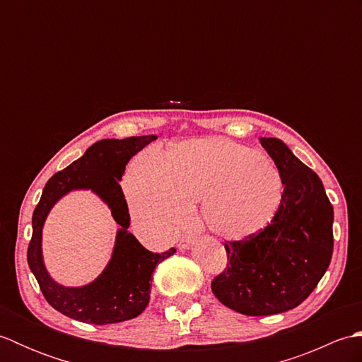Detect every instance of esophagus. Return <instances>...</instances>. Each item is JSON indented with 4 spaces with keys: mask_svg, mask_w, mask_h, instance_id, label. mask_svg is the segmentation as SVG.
<instances>
[{
    "mask_svg": "<svg viewBox=\"0 0 362 362\" xmlns=\"http://www.w3.org/2000/svg\"><path fill=\"white\" fill-rule=\"evenodd\" d=\"M193 243H194V236H189V235H188V236H183L177 245H179L180 250H185V249H188L189 245L193 244Z\"/></svg>",
    "mask_w": 362,
    "mask_h": 362,
    "instance_id": "obj_1",
    "label": "esophagus"
}]
</instances>
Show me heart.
<instances>
[{
  "label": "heart",
  "mask_w": 362,
  "mask_h": 362,
  "mask_svg": "<svg viewBox=\"0 0 362 362\" xmlns=\"http://www.w3.org/2000/svg\"><path fill=\"white\" fill-rule=\"evenodd\" d=\"M126 194L135 219L157 232H173L202 202L210 230L245 240L275 216L283 180L266 153L226 138H199L175 144L161 158L138 157L126 177Z\"/></svg>",
  "instance_id": "heart-1"
}]
</instances>
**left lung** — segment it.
Returning a JSON list of instances; mask_svg holds the SVG:
<instances>
[{"label":"left lung","mask_w":362,"mask_h":362,"mask_svg":"<svg viewBox=\"0 0 362 362\" xmlns=\"http://www.w3.org/2000/svg\"><path fill=\"white\" fill-rule=\"evenodd\" d=\"M279 168L283 196L269 226L226 244L228 264L211 281L222 305L245 316L296 308L317 286L333 255V205L319 175L279 138H259Z\"/></svg>","instance_id":"left-lung-1"}]
</instances>
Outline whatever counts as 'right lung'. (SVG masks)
<instances>
[{
  "instance_id": "obj_1",
  "label": "right lung",
  "mask_w": 362,
  "mask_h": 362,
  "mask_svg": "<svg viewBox=\"0 0 362 362\" xmlns=\"http://www.w3.org/2000/svg\"><path fill=\"white\" fill-rule=\"evenodd\" d=\"M153 140H157V135L98 141L64 171L54 174L43 188L33 214L28 264L46 302L68 317L86 324L107 325L140 316L149 303L153 269L175 253L174 247L163 253L149 252L127 230L130 216L119 180L129 160ZM74 189H91L99 195L111 209L120 230L112 258L103 274L86 287L70 288L54 282L45 271L41 230L53 204Z\"/></svg>"
}]
</instances>
